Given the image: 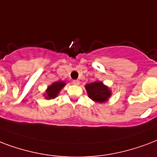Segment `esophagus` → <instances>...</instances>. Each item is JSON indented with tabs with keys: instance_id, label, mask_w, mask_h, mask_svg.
<instances>
[{
	"instance_id": "obj_1",
	"label": "esophagus",
	"mask_w": 157,
	"mask_h": 157,
	"mask_svg": "<svg viewBox=\"0 0 157 157\" xmlns=\"http://www.w3.org/2000/svg\"><path fill=\"white\" fill-rule=\"evenodd\" d=\"M72 83H73L75 86H79L81 82H80V81H78V80H74V81H72Z\"/></svg>"
}]
</instances>
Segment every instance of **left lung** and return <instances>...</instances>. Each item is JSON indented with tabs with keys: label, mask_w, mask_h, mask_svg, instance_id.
<instances>
[{
	"label": "left lung",
	"mask_w": 157,
	"mask_h": 157,
	"mask_svg": "<svg viewBox=\"0 0 157 157\" xmlns=\"http://www.w3.org/2000/svg\"><path fill=\"white\" fill-rule=\"evenodd\" d=\"M87 94L90 100L96 103H105L109 100L112 95V90L105 86L102 81H95L85 86Z\"/></svg>",
	"instance_id": "8db88e82"
}]
</instances>
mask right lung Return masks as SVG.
I'll use <instances>...</instances> for the list:
<instances>
[{"instance_id":"add662e5","label":"right lung","mask_w":157,"mask_h":157,"mask_svg":"<svg viewBox=\"0 0 157 157\" xmlns=\"http://www.w3.org/2000/svg\"><path fill=\"white\" fill-rule=\"evenodd\" d=\"M66 85H67V83L63 81H58L53 82L50 86H48L46 90H45V93L44 94V98L46 100L55 99L56 97H57L60 91L62 90V89Z\"/></svg>"}]
</instances>
